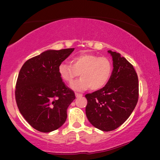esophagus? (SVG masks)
Wrapping results in <instances>:
<instances>
[{
	"mask_svg": "<svg viewBox=\"0 0 160 160\" xmlns=\"http://www.w3.org/2000/svg\"><path fill=\"white\" fill-rule=\"evenodd\" d=\"M75 95H76V98L82 97V96H83V95H82V94H79V93H77V92H76V93H75Z\"/></svg>",
	"mask_w": 160,
	"mask_h": 160,
	"instance_id": "34e87169",
	"label": "esophagus"
}]
</instances>
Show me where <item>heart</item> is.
Segmentation results:
<instances>
[{
    "instance_id": "heart-1",
    "label": "heart",
    "mask_w": 160,
    "mask_h": 160,
    "mask_svg": "<svg viewBox=\"0 0 160 160\" xmlns=\"http://www.w3.org/2000/svg\"><path fill=\"white\" fill-rule=\"evenodd\" d=\"M60 76L65 82L71 84L80 75L79 80L71 85L73 90L83 91L88 88L94 91L102 89L110 79L113 64L106 57L92 54H82L74 57L71 64L62 62L59 65Z\"/></svg>"
}]
</instances>
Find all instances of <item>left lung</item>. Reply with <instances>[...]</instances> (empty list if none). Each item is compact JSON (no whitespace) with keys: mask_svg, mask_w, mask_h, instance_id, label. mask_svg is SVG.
<instances>
[{"mask_svg":"<svg viewBox=\"0 0 160 160\" xmlns=\"http://www.w3.org/2000/svg\"><path fill=\"white\" fill-rule=\"evenodd\" d=\"M113 59L110 79L102 89L85 95L86 115L89 122L105 132L121 126L138 100V78L132 65L119 53L108 51Z\"/></svg>","mask_w":160,"mask_h":160,"instance_id":"1","label":"left lung"}]
</instances>
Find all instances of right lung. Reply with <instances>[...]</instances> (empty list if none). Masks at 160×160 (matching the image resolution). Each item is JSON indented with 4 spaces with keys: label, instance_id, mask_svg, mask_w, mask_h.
I'll list each match as a JSON object with an SVG mask.
<instances>
[{
    "label": "right lung",
    "instance_id": "right-lung-1",
    "mask_svg": "<svg viewBox=\"0 0 160 160\" xmlns=\"http://www.w3.org/2000/svg\"><path fill=\"white\" fill-rule=\"evenodd\" d=\"M73 50H47L26 61L19 71L15 89L17 107L39 132L58 130L66 121L67 109L76 96L62 82L58 67Z\"/></svg>",
    "mask_w": 160,
    "mask_h": 160
}]
</instances>
